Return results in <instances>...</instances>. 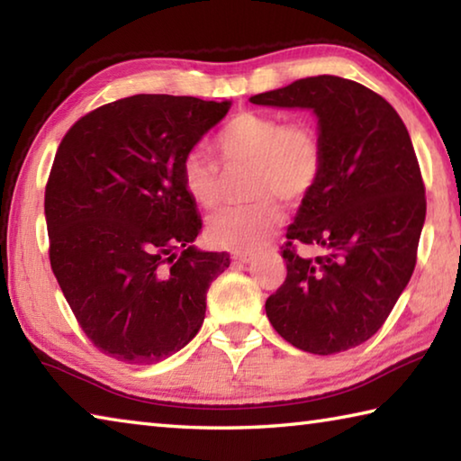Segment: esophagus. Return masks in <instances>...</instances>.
<instances>
[{
    "instance_id": "obj_1",
    "label": "esophagus",
    "mask_w": 461,
    "mask_h": 461,
    "mask_svg": "<svg viewBox=\"0 0 461 461\" xmlns=\"http://www.w3.org/2000/svg\"><path fill=\"white\" fill-rule=\"evenodd\" d=\"M231 258L236 260V262L248 264V262H252V260L256 258V254H254V252H233V254H231Z\"/></svg>"
}]
</instances>
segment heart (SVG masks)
I'll return each mask as SVG.
<instances>
[{"label":"heart","mask_w":461,"mask_h":461,"mask_svg":"<svg viewBox=\"0 0 461 461\" xmlns=\"http://www.w3.org/2000/svg\"><path fill=\"white\" fill-rule=\"evenodd\" d=\"M213 150L228 173L248 168L244 205L225 209L209 221V240L233 252H254L283 223V207L299 205L325 173V144L307 120L240 112L213 138ZM207 152L191 150L181 160V183L203 209H217L228 194V176Z\"/></svg>","instance_id":"obj_1"}]
</instances>
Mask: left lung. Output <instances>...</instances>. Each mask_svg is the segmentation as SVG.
Here are the masks:
<instances>
[{"label": "left lung", "instance_id": "8db88e82", "mask_svg": "<svg viewBox=\"0 0 461 461\" xmlns=\"http://www.w3.org/2000/svg\"><path fill=\"white\" fill-rule=\"evenodd\" d=\"M249 101L313 109L325 144V173L286 230V278L267 315L303 352H346L384 325L417 264L427 199L407 126L378 93L333 75ZM299 245L322 254L303 257Z\"/></svg>", "mask_w": 461, "mask_h": 461}]
</instances>
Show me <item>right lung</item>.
<instances>
[{"label": "right lung", "instance_id": "1", "mask_svg": "<svg viewBox=\"0 0 461 461\" xmlns=\"http://www.w3.org/2000/svg\"><path fill=\"white\" fill-rule=\"evenodd\" d=\"M228 109L142 93L93 109L62 138L44 191L49 258L83 333L109 357L156 364L201 330L230 256L191 246L201 220L178 170Z\"/></svg>", "mask_w": 461, "mask_h": 461}]
</instances>
